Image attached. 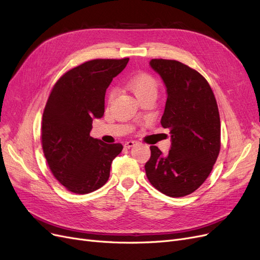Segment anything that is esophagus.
Returning <instances> with one entry per match:
<instances>
[{"instance_id":"esophagus-1","label":"esophagus","mask_w":260,"mask_h":260,"mask_svg":"<svg viewBox=\"0 0 260 260\" xmlns=\"http://www.w3.org/2000/svg\"><path fill=\"white\" fill-rule=\"evenodd\" d=\"M136 144H137L136 141H127V142L124 143V147H125V148H130V147H132V146H135Z\"/></svg>"}]
</instances>
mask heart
<instances>
[{
  "instance_id": "obj_1",
  "label": "heart",
  "mask_w": 260,
  "mask_h": 260,
  "mask_svg": "<svg viewBox=\"0 0 260 260\" xmlns=\"http://www.w3.org/2000/svg\"><path fill=\"white\" fill-rule=\"evenodd\" d=\"M127 84L133 94L138 98V100L145 96L156 98L158 92V83L155 78L148 74H138L129 78ZM116 95V90L112 89L108 94V100L112 101Z\"/></svg>"
}]
</instances>
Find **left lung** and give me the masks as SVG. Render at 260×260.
<instances>
[{"label":"left lung","instance_id":"8db88e82","mask_svg":"<svg viewBox=\"0 0 260 260\" xmlns=\"http://www.w3.org/2000/svg\"><path fill=\"white\" fill-rule=\"evenodd\" d=\"M149 65L166 85L167 101L160 123L169 129L167 156L152 145L146 177L170 198L193 193L205 182L220 151V117L209 83L200 73L172 59H152Z\"/></svg>","mask_w":260,"mask_h":260}]
</instances>
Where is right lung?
<instances>
[{"label": "right lung", "mask_w": 260, "mask_h": 260, "mask_svg": "<svg viewBox=\"0 0 260 260\" xmlns=\"http://www.w3.org/2000/svg\"><path fill=\"white\" fill-rule=\"evenodd\" d=\"M129 58L92 59L68 70L55 83L43 112L41 140L53 176L68 191L91 193L109 178L120 143L90 136L94 118L105 111V93Z\"/></svg>", "instance_id": "obj_1"}]
</instances>
